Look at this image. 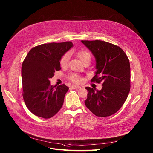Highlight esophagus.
Returning a JSON list of instances; mask_svg holds the SVG:
<instances>
[{
    "instance_id": "obj_1",
    "label": "esophagus",
    "mask_w": 153,
    "mask_h": 153,
    "mask_svg": "<svg viewBox=\"0 0 153 153\" xmlns=\"http://www.w3.org/2000/svg\"><path fill=\"white\" fill-rule=\"evenodd\" d=\"M71 88L73 89H81V87L79 85H72Z\"/></svg>"
}]
</instances>
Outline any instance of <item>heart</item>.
<instances>
[{"label":"heart","instance_id":"b5f03b06","mask_svg":"<svg viewBox=\"0 0 153 153\" xmlns=\"http://www.w3.org/2000/svg\"><path fill=\"white\" fill-rule=\"evenodd\" d=\"M77 55L79 57V58L81 59L82 62H83L85 60L87 59H91V56L89 51L86 50H80L77 53ZM69 54L66 53L64 54L60 61V64L61 66L62 67H66L69 62ZM69 79L72 82H75V83H79L81 82V78L76 74H71L69 77Z\"/></svg>","mask_w":153,"mask_h":153}]
</instances>
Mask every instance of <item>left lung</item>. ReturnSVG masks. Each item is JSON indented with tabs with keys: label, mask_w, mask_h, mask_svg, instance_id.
Segmentation results:
<instances>
[{
	"label": "left lung",
	"mask_w": 153,
	"mask_h": 153,
	"mask_svg": "<svg viewBox=\"0 0 153 153\" xmlns=\"http://www.w3.org/2000/svg\"><path fill=\"white\" fill-rule=\"evenodd\" d=\"M95 58V76L92 82H102V89L86 87L85 106L97 117L115 114L123 105L130 90V65L121 48L100 41H83Z\"/></svg>",
	"instance_id": "obj_1"
}]
</instances>
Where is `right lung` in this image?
<instances>
[{
	"label": "right lung",
	"mask_w": 153,
	"mask_h": 153,
	"mask_svg": "<svg viewBox=\"0 0 153 153\" xmlns=\"http://www.w3.org/2000/svg\"><path fill=\"white\" fill-rule=\"evenodd\" d=\"M73 46L71 42L45 43L30 50L22 66L23 98L36 116L50 118L62 107L69 87L50 84V79L61 69L62 56Z\"/></svg>",
	"instance_id": "1"
}]
</instances>
